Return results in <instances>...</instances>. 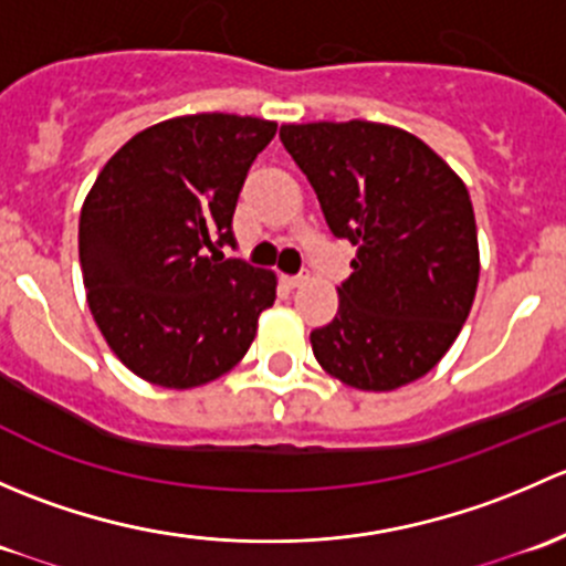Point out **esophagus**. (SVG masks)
<instances>
[{
    "instance_id": "1",
    "label": "esophagus",
    "mask_w": 566,
    "mask_h": 566,
    "mask_svg": "<svg viewBox=\"0 0 566 566\" xmlns=\"http://www.w3.org/2000/svg\"><path fill=\"white\" fill-rule=\"evenodd\" d=\"M306 282V276H282V284L287 290H295V287H301V284Z\"/></svg>"
}]
</instances>
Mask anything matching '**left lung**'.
Masks as SVG:
<instances>
[{"mask_svg":"<svg viewBox=\"0 0 566 566\" xmlns=\"http://www.w3.org/2000/svg\"><path fill=\"white\" fill-rule=\"evenodd\" d=\"M325 224L356 247L336 317L312 331L317 364L345 386L394 391L458 339L479 284L473 205L419 136L384 123L282 125Z\"/></svg>","mask_w":566,"mask_h":566,"instance_id":"obj_1","label":"left lung"}]
</instances>
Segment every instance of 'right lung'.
Returning <instances> with one entry per match:
<instances>
[{"label": "right lung", "instance_id": "1", "mask_svg": "<svg viewBox=\"0 0 566 566\" xmlns=\"http://www.w3.org/2000/svg\"><path fill=\"white\" fill-rule=\"evenodd\" d=\"M273 134L271 119L186 114L139 130L95 177L78 219L87 304L147 384L197 389L230 373L276 301L273 271L214 254L235 243L238 193Z\"/></svg>", "mask_w": 566, "mask_h": 566}]
</instances>
